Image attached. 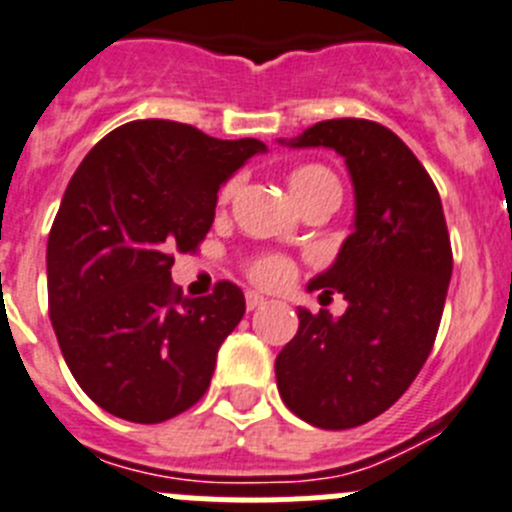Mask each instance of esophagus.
<instances>
[{
  "label": "esophagus",
  "instance_id": "34e87169",
  "mask_svg": "<svg viewBox=\"0 0 512 512\" xmlns=\"http://www.w3.org/2000/svg\"><path fill=\"white\" fill-rule=\"evenodd\" d=\"M245 303H247V310H257L260 305H265V298H262L260 293H255V290H250V293L245 295Z\"/></svg>",
  "mask_w": 512,
  "mask_h": 512
}]
</instances>
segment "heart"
Wrapping results in <instances>:
<instances>
[{
    "label": "heart",
    "mask_w": 512,
    "mask_h": 512,
    "mask_svg": "<svg viewBox=\"0 0 512 512\" xmlns=\"http://www.w3.org/2000/svg\"><path fill=\"white\" fill-rule=\"evenodd\" d=\"M288 186H290V194L295 197V202L303 204L308 199L315 197H331L341 202V184H338L336 176L326 169V166H318V164H303V166H295L293 171L288 174ZM232 194V184L224 186L222 191V199H227ZM250 278L255 283L267 285H283L285 280L290 278V262L280 255H262L255 257L250 262Z\"/></svg>",
    "instance_id": "heart-1"
}]
</instances>
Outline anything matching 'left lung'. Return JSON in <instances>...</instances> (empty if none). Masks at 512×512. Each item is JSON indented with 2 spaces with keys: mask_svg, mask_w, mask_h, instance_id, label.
I'll return each mask as SVG.
<instances>
[{
  "mask_svg": "<svg viewBox=\"0 0 512 512\" xmlns=\"http://www.w3.org/2000/svg\"><path fill=\"white\" fill-rule=\"evenodd\" d=\"M280 143L343 156L356 214L336 262L308 283L341 293L346 313L298 308V333L275 358L278 391L303 422L351 429L386 412L422 371L450 288V234L434 181L381 123L333 118Z\"/></svg>",
  "mask_w": 512,
  "mask_h": 512,
  "instance_id": "left-lung-1",
  "label": "left lung"
}]
</instances>
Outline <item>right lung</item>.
Instances as JSON below:
<instances>
[{
  "label": "right lung",
  "mask_w": 512,
  "mask_h": 512,
  "mask_svg": "<svg viewBox=\"0 0 512 512\" xmlns=\"http://www.w3.org/2000/svg\"><path fill=\"white\" fill-rule=\"evenodd\" d=\"M265 151L148 118L95 143L70 179L47 240L50 321L70 374L113 417L166 422L209 389L245 295L224 280L184 298L174 252L197 250L219 186Z\"/></svg>",
  "instance_id": "right-lung-1"
}]
</instances>
